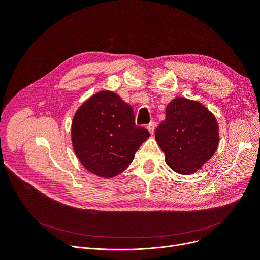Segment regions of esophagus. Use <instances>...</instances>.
<instances>
[{"instance_id": "obj_1", "label": "esophagus", "mask_w": 260, "mask_h": 260, "mask_svg": "<svg viewBox=\"0 0 260 260\" xmlns=\"http://www.w3.org/2000/svg\"><path fill=\"white\" fill-rule=\"evenodd\" d=\"M155 127H156L155 122H151V123H148L147 126H146V128L148 129V132L151 133L152 135H153V134H154V132H155Z\"/></svg>"}]
</instances>
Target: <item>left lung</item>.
Here are the masks:
<instances>
[{"label":"left lung","instance_id":"left-lung-1","mask_svg":"<svg viewBox=\"0 0 260 260\" xmlns=\"http://www.w3.org/2000/svg\"><path fill=\"white\" fill-rule=\"evenodd\" d=\"M155 138L167 165L181 175L194 174L208 162L219 144L216 117L198 101L176 97L166 107Z\"/></svg>","mask_w":260,"mask_h":260}]
</instances>
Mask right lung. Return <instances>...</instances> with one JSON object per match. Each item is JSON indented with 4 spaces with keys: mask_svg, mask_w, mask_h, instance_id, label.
I'll return each mask as SVG.
<instances>
[{
    "mask_svg": "<svg viewBox=\"0 0 260 260\" xmlns=\"http://www.w3.org/2000/svg\"><path fill=\"white\" fill-rule=\"evenodd\" d=\"M148 137L147 129L136 126L132 106L111 90L92 94L72 122L77 158L88 172L105 179L125 171Z\"/></svg>",
    "mask_w": 260,
    "mask_h": 260,
    "instance_id": "add662e5",
    "label": "right lung"
}]
</instances>
